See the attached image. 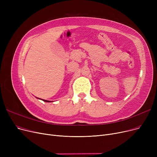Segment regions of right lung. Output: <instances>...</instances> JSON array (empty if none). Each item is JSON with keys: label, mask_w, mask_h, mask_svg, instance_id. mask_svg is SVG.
<instances>
[{"label": "right lung", "mask_w": 157, "mask_h": 157, "mask_svg": "<svg viewBox=\"0 0 157 157\" xmlns=\"http://www.w3.org/2000/svg\"><path fill=\"white\" fill-rule=\"evenodd\" d=\"M43 101H44V102H52V101H46V100H43V99H42Z\"/></svg>", "instance_id": "right-lung-1"}]
</instances>
